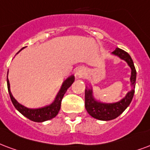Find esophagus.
Wrapping results in <instances>:
<instances>
[{"instance_id": "esophagus-1", "label": "esophagus", "mask_w": 150, "mask_h": 150, "mask_svg": "<svg viewBox=\"0 0 150 150\" xmlns=\"http://www.w3.org/2000/svg\"><path fill=\"white\" fill-rule=\"evenodd\" d=\"M84 73H85V69L83 68V67H79L75 71V75L79 76V77H81V76H83L84 75Z\"/></svg>"}]
</instances>
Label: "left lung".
Here are the masks:
<instances>
[{
    "mask_svg": "<svg viewBox=\"0 0 150 150\" xmlns=\"http://www.w3.org/2000/svg\"><path fill=\"white\" fill-rule=\"evenodd\" d=\"M112 54L126 61L129 67H130V85L132 86V89L120 101L113 103H106L96 100L93 95L92 88L88 89L86 87V89L85 90V107L86 111L91 117L102 121H110L115 119L128 107L134 97L136 84L137 72L130 55L126 52L118 47H117L112 52Z\"/></svg>",
    "mask_w": 150,
    "mask_h": 150,
    "instance_id": "obj_1",
    "label": "left lung"
}]
</instances>
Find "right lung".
Returning a JSON list of instances; mask_svg holds the SVG:
<instances>
[{"instance_id": "right-lung-1", "label": "right lung", "mask_w": 150, "mask_h": 150, "mask_svg": "<svg viewBox=\"0 0 150 150\" xmlns=\"http://www.w3.org/2000/svg\"><path fill=\"white\" fill-rule=\"evenodd\" d=\"M22 49H21L19 52H21ZM17 52V53H18ZM75 81V76L74 75H71L68 78L64 81V83L61 86L60 90L59 91L58 94L56 95L55 100L53 101L52 103H51L50 105L41 108H36V109H30L27 108L24 106L20 104L14 98V97L11 93L10 91V84L9 81L7 78V86H8V91L9 93L10 98L13 103V106H15L17 110H18L21 114L24 115V117L30 119V120L35 122H45V121L50 120L53 117H55L56 115H58L59 111L60 110L61 106V102L63 99L64 94L66 93L67 89L70 86H71V84L74 83Z\"/></svg>"}]
</instances>
